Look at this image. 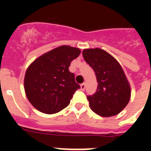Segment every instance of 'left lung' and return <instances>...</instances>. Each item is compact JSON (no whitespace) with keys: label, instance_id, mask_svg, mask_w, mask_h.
I'll return each instance as SVG.
<instances>
[{"label":"left lung","instance_id":"1","mask_svg":"<svg viewBox=\"0 0 151 151\" xmlns=\"http://www.w3.org/2000/svg\"><path fill=\"white\" fill-rule=\"evenodd\" d=\"M80 54L79 48L62 45L45 53L29 65L25 73L24 89L34 108L52 114L70 104L80 85L69 66Z\"/></svg>","mask_w":151,"mask_h":151}]
</instances>
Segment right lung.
Here are the masks:
<instances>
[{
  "label": "right lung",
  "instance_id": "obj_1",
  "mask_svg": "<svg viewBox=\"0 0 151 151\" xmlns=\"http://www.w3.org/2000/svg\"><path fill=\"white\" fill-rule=\"evenodd\" d=\"M82 55L96 77V91L87 96L90 108L102 117L118 114L131 97V88L122 67L111 55L100 48L85 49Z\"/></svg>",
  "mask_w": 151,
  "mask_h": 151
}]
</instances>
